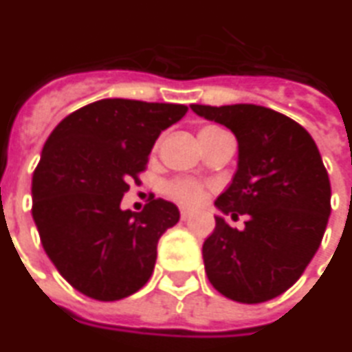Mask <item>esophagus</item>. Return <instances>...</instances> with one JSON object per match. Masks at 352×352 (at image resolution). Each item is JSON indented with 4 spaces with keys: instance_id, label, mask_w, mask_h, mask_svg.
Segmentation results:
<instances>
[{
    "instance_id": "obj_1",
    "label": "esophagus",
    "mask_w": 352,
    "mask_h": 352,
    "mask_svg": "<svg viewBox=\"0 0 352 352\" xmlns=\"http://www.w3.org/2000/svg\"><path fill=\"white\" fill-rule=\"evenodd\" d=\"M190 216H192V214L182 208V210H181V219H182V221H186V219H190Z\"/></svg>"
}]
</instances>
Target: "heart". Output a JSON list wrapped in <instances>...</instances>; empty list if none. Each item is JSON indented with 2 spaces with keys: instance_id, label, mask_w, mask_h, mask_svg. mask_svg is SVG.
Instances as JSON below:
<instances>
[{
  "instance_id": "b5f03b06",
  "label": "heart",
  "mask_w": 352,
  "mask_h": 352,
  "mask_svg": "<svg viewBox=\"0 0 352 352\" xmlns=\"http://www.w3.org/2000/svg\"><path fill=\"white\" fill-rule=\"evenodd\" d=\"M216 127H206L203 131H212ZM164 194L171 201H175L177 205L181 206H197L203 201V186L194 179H175L170 181L164 186Z\"/></svg>"
}]
</instances>
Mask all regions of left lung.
<instances>
[{
  "label": "left lung",
  "instance_id": "obj_1",
  "mask_svg": "<svg viewBox=\"0 0 352 352\" xmlns=\"http://www.w3.org/2000/svg\"><path fill=\"white\" fill-rule=\"evenodd\" d=\"M238 140V170L216 199L245 229L216 216L203 243L206 277L232 301H270L297 283L323 240L331 216V181L307 129L260 104H190Z\"/></svg>",
  "mask_w": 352,
  "mask_h": 352
}]
</instances>
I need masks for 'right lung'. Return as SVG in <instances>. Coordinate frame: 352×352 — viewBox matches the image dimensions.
<instances>
[{
    "mask_svg": "<svg viewBox=\"0 0 352 352\" xmlns=\"http://www.w3.org/2000/svg\"><path fill=\"white\" fill-rule=\"evenodd\" d=\"M188 107L101 99L66 116L45 140L33 175V219L45 254L77 292L118 301L149 280L160 236L179 221L173 203L122 210L160 133Z\"/></svg>",
    "mask_w": 352,
    "mask_h": 352,
    "instance_id": "add662e5",
    "label": "right lung"
}]
</instances>
